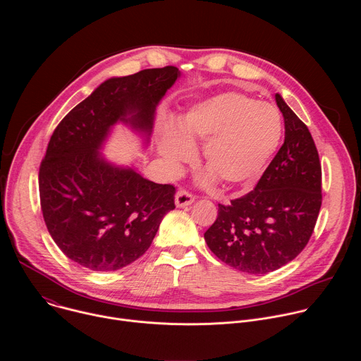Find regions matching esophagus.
Wrapping results in <instances>:
<instances>
[{"mask_svg":"<svg viewBox=\"0 0 361 361\" xmlns=\"http://www.w3.org/2000/svg\"><path fill=\"white\" fill-rule=\"evenodd\" d=\"M174 201H176L177 207H187V205L194 202V195L185 190H180V191H177Z\"/></svg>","mask_w":361,"mask_h":361,"instance_id":"obj_1","label":"esophagus"}]
</instances>
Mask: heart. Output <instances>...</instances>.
<instances>
[{"label": "heart", "mask_w": 361, "mask_h": 361, "mask_svg": "<svg viewBox=\"0 0 361 361\" xmlns=\"http://www.w3.org/2000/svg\"><path fill=\"white\" fill-rule=\"evenodd\" d=\"M284 131L280 111L241 92H223L197 102L161 130V156L178 169L194 157V144L205 142L202 159L224 187L259 180L276 154Z\"/></svg>", "instance_id": "1"}]
</instances>
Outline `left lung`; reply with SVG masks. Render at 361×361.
Listing matches in <instances>:
<instances>
[{"mask_svg":"<svg viewBox=\"0 0 361 361\" xmlns=\"http://www.w3.org/2000/svg\"><path fill=\"white\" fill-rule=\"evenodd\" d=\"M284 144L255 188L219 204L205 243L221 262L248 274H267L294 260L310 240L322 207V166L307 126L286 104Z\"/></svg>","mask_w":361,"mask_h":361,"instance_id":"left-lung-1","label":"left lung"}]
</instances>
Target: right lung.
Listing matches in <instances>:
<instances>
[{
    "label": "right lung",
    "mask_w": 361,
    "mask_h": 361,
    "mask_svg": "<svg viewBox=\"0 0 361 361\" xmlns=\"http://www.w3.org/2000/svg\"><path fill=\"white\" fill-rule=\"evenodd\" d=\"M181 73L142 70L98 85L57 126L39 166L41 212L60 250L92 271L120 270L148 250L176 187L107 161L101 148L123 123L148 145L156 109Z\"/></svg>",
    "instance_id": "1"
}]
</instances>
